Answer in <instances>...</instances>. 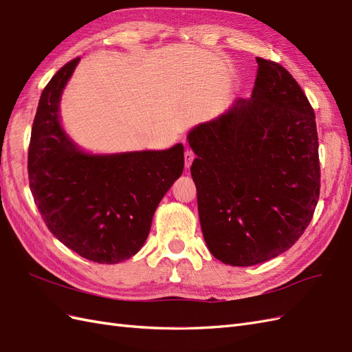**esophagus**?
Returning <instances> with one entry per match:
<instances>
[{
  "mask_svg": "<svg viewBox=\"0 0 352 352\" xmlns=\"http://www.w3.org/2000/svg\"><path fill=\"white\" fill-rule=\"evenodd\" d=\"M195 160V155H193V152L192 150H186L184 152V164H186V168L188 169L190 166H192V162Z\"/></svg>",
  "mask_w": 352,
  "mask_h": 352,
  "instance_id": "1",
  "label": "esophagus"
}]
</instances>
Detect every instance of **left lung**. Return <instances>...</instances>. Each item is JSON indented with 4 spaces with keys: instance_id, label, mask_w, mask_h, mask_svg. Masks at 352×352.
Masks as SVG:
<instances>
[{
    "instance_id": "left-lung-1",
    "label": "left lung",
    "mask_w": 352,
    "mask_h": 352,
    "mask_svg": "<svg viewBox=\"0 0 352 352\" xmlns=\"http://www.w3.org/2000/svg\"><path fill=\"white\" fill-rule=\"evenodd\" d=\"M250 98L190 129V173L209 252L221 263H265L304 234L320 195L314 110L278 63L256 57Z\"/></svg>"
}]
</instances>
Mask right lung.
Instances as JSON below:
<instances>
[{"label":"right lung","mask_w":352,"mask_h":352,"mask_svg":"<svg viewBox=\"0 0 352 352\" xmlns=\"http://www.w3.org/2000/svg\"><path fill=\"white\" fill-rule=\"evenodd\" d=\"M79 57L65 65L39 98L28 153L29 187L57 240L85 259L118 264L148 236L155 210L183 174L184 146L89 153L65 131L60 100Z\"/></svg>","instance_id":"1"}]
</instances>
